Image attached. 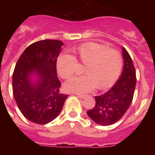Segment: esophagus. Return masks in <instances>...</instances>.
<instances>
[{
  "label": "esophagus",
  "mask_w": 155,
  "mask_h": 155,
  "mask_svg": "<svg viewBox=\"0 0 155 155\" xmlns=\"http://www.w3.org/2000/svg\"><path fill=\"white\" fill-rule=\"evenodd\" d=\"M77 95V96L78 97V98H85L86 95H84V94H75Z\"/></svg>",
  "instance_id": "obj_1"
}]
</instances>
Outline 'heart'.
<instances>
[{
    "label": "heart",
    "instance_id": "b5f03b06",
    "mask_svg": "<svg viewBox=\"0 0 155 155\" xmlns=\"http://www.w3.org/2000/svg\"><path fill=\"white\" fill-rule=\"evenodd\" d=\"M76 57L62 53L57 60L59 75L68 79L76 73L78 61L84 65L85 75L70 79L64 84L71 92L85 93L94 87L102 90L111 87L121 74L124 60L119 51L96 42H86L74 48Z\"/></svg>",
    "mask_w": 155,
    "mask_h": 155
}]
</instances>
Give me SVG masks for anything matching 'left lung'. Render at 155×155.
Wrapping results in <instances>:
<instances>
[{
	"label": "left lung",
	"mask_w": 155,
	"mask_h": 155,
	"mask_svg": "<svg viewBox=\"0 0 155 155\" xmlns=\"http://www.w3.org/2000/svg\"><path fill=\"white\" fill-rule=\"evenodd\" d=\"M124 67L116 84L105 94L94 96L95 105L87 110L90 118L96 124L109 126L124 116L130 107L136 87V71L132 59L125 48H123Z\"/></svg>",
	"instance_id": "left-lung-1"
}]
</instances>
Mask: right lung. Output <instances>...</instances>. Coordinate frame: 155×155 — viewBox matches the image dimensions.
<instances>
[{
    "instance_id": "right-lung-1",
    "label": "right lung",
    "mask_w": 155,
    "mask_h": 155,
    "mask_svg": "<svg viewBox=\"0 0 155 155\" xmlns=\"http://www.w3.org/2000/svg\"><path fill=\"white\" fill-rule=\"evenodd\" d=\"M63 42L44 39L34 42L18 60L12 76L13 94L21 113L37 124L51 122L61 113L68 94L60 91L61 82L57 78V60ZM32 73L38 81L32 84Z\"/></svg>"
}]
</instances>
